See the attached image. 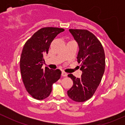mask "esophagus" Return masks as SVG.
Wrapping results in <instances>:
<instances>
[{
    "instance_id": "1",
    "label": "esophagus",
    "mask_w": 125,
    "mask_h": 125,
    "mask_svg": "<svg viewBox=\"0 0 125 125\" xmlns=\"http://www.w3.org/2000/svg\"><path fill=\"white\" fill-rule=\"evenodd\" d=\"M62 75L63 77H66L68 75V74L66 73H65V71H62Z\"/></svg>"
}]
</instances>
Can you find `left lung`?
I'll return each instance as SVG.
<instances>
[{
    "label": "left lung",
    "instance_id": "obj_1",
    "mask_svg": "<svg viewBox=\"0 0 125 125\" xmlns=\"http://www.w3.org/2000/svg\"><path fill=\"white\" fill-rule=\"evenodd\" d=\"M69 31L79 45L77 59L80 63L82 74L80 78H76L72 74L68 75L73 80V85L67 94L74 101L85 102L94 95L104 74V49L99 39L88 30L70 29Z\"/></svg>",
    "mask_w": 125,
    "mask_h": 125
}]
</instances>
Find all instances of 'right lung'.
Listing matches in <instances>:
<instances>
[{
    "label": "right lung",
    "instance_id": "right-lung-1",
    "mask_svg": "<svg viewBox=\"0 0 125 125\" xmlns=\"http://www.w3.org/2000/svg\"><path fill=\"white\" fill-rule=\"evenodd\" d=\"M63 28L45 27L39 30L24 45L20 59V68L26 90L33 98L43 100L50 95L52 85L60 78L61 71L42 68L44 55L51 43Z\"/></svg>",
    "mask_w": 125,
    "mask_h": 125
}]
</instances>
